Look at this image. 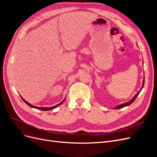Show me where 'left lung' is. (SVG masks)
<instances>
[{"label": "left lung", "mask_w": 157, "mask_h": 157, "mask_svg": "<svg viewBox=\"0 0 157 157\" xmlns=\"http://www.w3.org/2000/svg\"><path fill=\"white\" fill-rule=\"evenodd\" d=\"M144 83H145V78H144V80H143V84H142V87H141V90H140V91L137 92L135 96H134V98H133L132 99H130V100L129 101H128V102H126V103H122V104H121V105H117L116 107H115L114 109H121V108H123V107H126V106H129L130 105H131V104L134 102V101H135V99H136V98H137V96H138V95L140 94V92L141 91V90H142V88H144Z\"/></svg>", "instance_id": "obj_1"}]
</instances>
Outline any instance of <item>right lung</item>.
<instances>
[{
    "mask_svg": "<svg viewBox=\"0 0 157 157\" xmlns=\"http://www.w3.org/2000/svg\"><path fill=\"white\" fill-rule=\"evenodd\" d=\"M21 99H23V101H24L27 105H29V107H32V108H35V109H39V110H42V111H49V110H52V109H55V108H56L58 106H59V105H60L61 103H63V102H64V101H65V98H65V99H63V100L61 101V102H60L59 104H58V105H55V106H53V107H36V106H34V105H31V104H30L29 103H28L27 101H25L24 99H23L21 96Z\"/></svg>",
    "mask_w": 157,
    "mask_h": 157,
    "instance_id": "add662e5",
    "label": "right lung"
}]
</instances>
